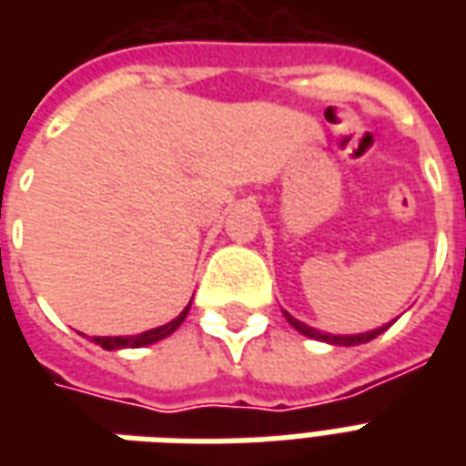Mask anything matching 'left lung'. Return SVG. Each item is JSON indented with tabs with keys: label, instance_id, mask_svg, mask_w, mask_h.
<instances>
[{
	"label": "left lung",
	"instance_id": "obj_1",
	"mask_svg": "<svg viewBox=\"0 0 466 466\" xmlns=\"http://www.w3.org/2000/svg\"><path fill=\"white\" fill-rule=\"evenodd\" d=\"M284 317H287V322L292 324L294 329L299 334H304V337H309V339H317V342H327L332 344V347H357V344H364V342H371L374 337H380L381 332H387L391 327L390 324H381V327H377V329H370V332H360V334H329V332H319V329H314V327H309V324L299 322V319H294L292 314L284 312Z\"/></svg>",
	"mask_w": 466,
	"mask_h": 466
}]
</instances>
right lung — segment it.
<instances>
[{"label": "right lung", "mask_w": 466, "mask_h": 466, "mask_svg": "<svg viewBox=\"0 0 466 466\" xmlns=\"http://www.w3.org/2000/svg\"><path fill=\"white\" fill-rule=\"evenodd\" d=\"M189 307H192V302L187 304L182 312L174 317L172 322L162 324V327H154V329H147V332H142V334H129V337H89V339H92L95 344H99V347L106 351L139 350V347H149V344L162 342V339H167L169 334L177 332V329H179V324L187 319Z\"/></svg>", "instance_id": "1"}]
</instances>
